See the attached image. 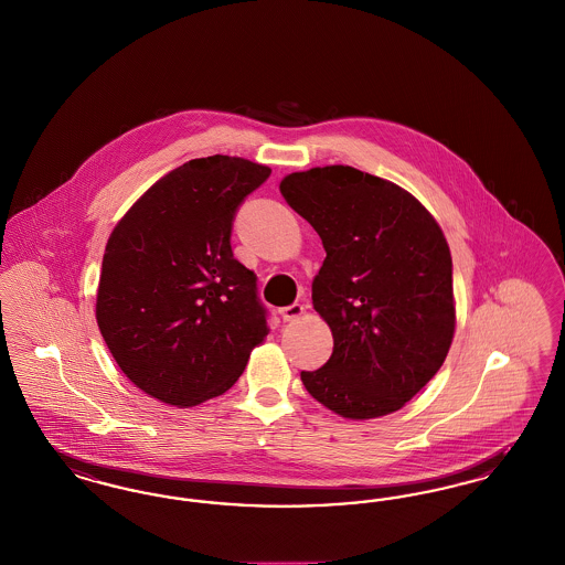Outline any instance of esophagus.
I'll return each mask as SVG.
<instances>
[{"label":"esophagus","mask_w":565,"mask_h":565,"mask_svg":"<svg viewBox=\"0 0 565 565\" xmlns=\"http://www.w3.org/2000/svg\"><path fill=\"white\" fill-rule=\"evenodd\" d=\"M278 312H280V317H282V320H287V322H289V320L299 319V317H301V315L306 312V306H303V303H297V301H295V303H291V306H285V308H280Z\"/></svg>","instance_id":"1"}]
</instances>
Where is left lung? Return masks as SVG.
I'll return each instance as SVG.
<instances>
[{"mask_svg": "<svg viewBox=\"0 0 565 565\" xmlns=\"http://www.w3.org/2000/svg\"><path fill=\"white\" fill-rule=\"evenodd\" d=\"M280 194L327 253L312 303L333 352L301 371L306 391L348 419L398 412L441 369L456 331L439 223L407 190L344 164L291 172Z\"/></svg>", "mask_w": 565, "mask_h": 565, "instance_id": "left-lung-1", "label": "left lung"}]
</instances>
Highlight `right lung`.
<instances>
[{"instance_id":"add662e5","label":"right lung","mask_w":565,"mask_h":565,"mask_svg":"<svg viewBox=\"0 0 565 565\" xmlns=\"http://www.w3.org/2000/svg\"><path fill=\"white\" fill-rule=\"evenodd\" d=\"M270 172L236 156L190 160L109 234L100 335L124 375L167 405L194 407L230 391L270 333L257 278L230 245L236 209Z\"/></svg>"}]
</instances>
